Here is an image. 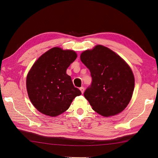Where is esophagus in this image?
I'll return each instance as SVG.
<instances>
[{
    "mask_svg": "<svg viewBox=\"0 0 158 158\" xmlns=\"http://www.w3.org/2000/svg\"><path fill=\"white\" fill-rule=\"evenodd\" d=\"M80 90L81 91V92H82V94H83V93H84V87H81V88H80Z\"/></svg>",
    "mask_w": 158,
    "mask_h": 158,
    "instance_id": "34e87169",
    "label": "esophagus"
}]
</instances>
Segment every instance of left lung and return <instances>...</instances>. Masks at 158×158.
<instances>
[{
	"mask_svg": "<svg viewBox=\"0 0 158 158\" xmlns=\"http://www.w3.org/2000/svg\"><path fill=\"white\" fill-rule=\"evenodd\" d=\"M80 60L92 78V84L84 94L92 109L104 117L122 112L130 102L135 88L130 66L120 56L101 45L82 52Z\"/></svg>",
	"mask_w": 158,
	"mask_h": 158,
	"instance_id": "1",
	"label": "left lung"
}]
</instances>
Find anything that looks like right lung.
<instances>
[{"mask_svg": "<svg viewBox=\"0 0 158 158\" xmlns=\"http://www.w3.org/2000/svg\"><path fill=\"white\" fill-rule=\"evenodd\" d=\"M76 57L74 51L53 47L33 64L27 76L26 88L31 103L41 113L59 115L82 94L66 74V69Z\"/></svg>", "mask_w": 158, "mask_h": 158, "instance_id": "obj_1", "label": "right lung"}]
</instances>
